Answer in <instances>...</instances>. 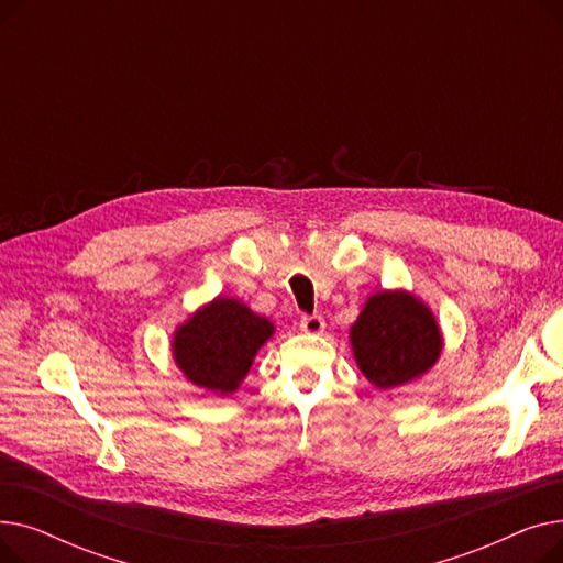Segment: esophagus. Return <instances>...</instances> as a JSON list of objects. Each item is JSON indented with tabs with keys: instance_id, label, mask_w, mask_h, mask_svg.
Returning a JSON list of instances; mask_svg holds the SVG:
<instances>
[{
	"instance_id": "1",
	"label": "esophagus",
	"mask_w": 563,
	"mask_h": 563,
	"mask_svg": "<svg viewBox=\"0 0 563 563\" xmlns=\"http://www.w3.org/2000/svg\"><path fill=\"white\" fill-rule=\"evenodd\" d=\"M299 327L308 335H319V333H323V329H327V321H323V317H319V314H310V317L301 319Z\"/></svg>"
}]
</instances>
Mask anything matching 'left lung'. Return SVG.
<instances>
[{"label":"left lung","instance_id":"left-lung-1","mask_svg":"<svg viewBox=\"0 0 563 563\" xmlns=\"http://www.w3.org/2000/svg\"><path fill=\"white\" fill-rule=\"evenodd\" d=\"M358 369L378 390L427 374L440 358L442 333L431 308L408 289H380L349 329Z\"/></svg>","mask_w":563,"mask_h":563}]
</instances>
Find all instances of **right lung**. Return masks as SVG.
I'll return each instance as SVG.
<instances>
[{
	"label": "right lung",
	"mask_w": 563,
	"mask_h": 563,
	"mask_svg": "<svg viewBox=\"0 0 563 563\" xmlns=\"http://www.w3.org/2000/svg\"><path fill=\"white\" fill-rule=\"evenodd\" d=\"M274 323L232 297L198 308L173 333V361L194 386L228 397L242 386Z\"/></svg>",
	"instance_id": "add662e5"
}]
</instances>
